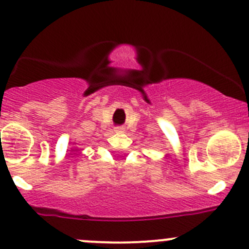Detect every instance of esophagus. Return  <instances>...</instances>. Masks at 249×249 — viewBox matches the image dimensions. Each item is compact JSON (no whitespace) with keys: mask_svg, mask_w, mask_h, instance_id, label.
Masks as SVG:
<instances>
[{"mask_svg":"<svg viewBox=\"0 0 249 249\" xmlns=\"http://www.w3.org/2000/svg\"><path fill=\"white\" fill-rule=\"evenodd\" d=\"M114 131H115V132H119V134H122V132L125 131V129H124V127H123V126H118V127H115Z\"/></svg>","mask_w":249,"mask_h":249,"instance_id":"obj_1","label":"esophagus"}]
</instances>
